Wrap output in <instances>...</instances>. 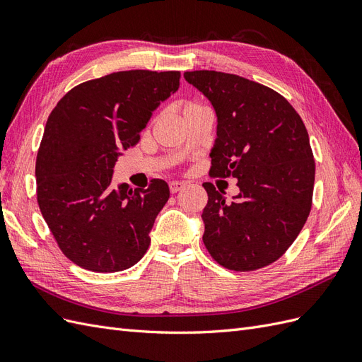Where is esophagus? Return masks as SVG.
<instances>
[{"label":"esophagus","mask_w":362,"mask_h":362,"mask_svg":"<svg viewBox=\"0 0 362 362\" xmlns=\"http://www.w3.org/2000/svg\"><path fill=\"white\" fill-rule=\"evenodd\" d=\"M184 187H185V184L181 182V181H172V182L169 184V189H170L172 193H177V192L182 190Z\"/></svg>","instance_id":"obj_1"}]
</instances>
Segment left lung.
<instances>
[{
  "instance_id": "1",
  "label": "left lung",
  "mask_w": 362,
  "mask_h": 362,
  "mask_svg": "<svg viewBox=\"0 0 362 362\" xmlns=\"http://www.w3.org/2000/svg\"><path fill=\"white\" fill-rule=\"evenodd\" d=\"M217 116L213 177L237 180L240 193L205 182L204 245L218 264L249 272L276 261L310 216L315 163L308 131L291 104L270 87L234 74L184 72Z\"/></svg>"
}]
</instances>
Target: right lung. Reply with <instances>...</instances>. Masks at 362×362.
<instances>
[{"instance_id": "1", "label": "right lung", "mask_w": 362, "mask_h": 362, "mask_svg": "<svg viewBox=\"0 0 362 362\" xmlns=\"http://www.w3.org/2000/svg\"><path fill=\"white\" fill-rule=\"evenodd\" d=\"M178 71H122L81 83L51 112L36 160L40 213L62 252L83 269L112 273L145 255L169 185L113 184L158 105L178 90Z\"/></svg>"}]
</instances>
